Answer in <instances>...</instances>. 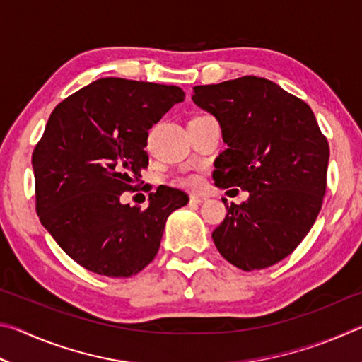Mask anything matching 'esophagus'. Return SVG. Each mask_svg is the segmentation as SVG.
Segmentation results:
<instances>
[{"label":"esophagus","instance_id":"obj_1","mask_svg":"<svg viewBox=\"0 0 362 362\" xmlns=\"http://www.w3.org/2000/svg\"><path fill=\"white\" fill-rule=\"evenodd\" d=\"M207 201V196L204 194H192L189 196V203L192 204H203Z\"/></svg>","mask_w":362,"mask_h":362}]
</instances>
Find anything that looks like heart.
I'll use <instances>...</instances> for the list:
<instances>
[{"mask_svg": "<svg viewBox=\"0 0 362 362\" xmlns=\"http://www.w3.org/2000/svg\"><path fill=\"white\" fill-rule=\"evenodd\" d=\"M177 183H179V185H182V187L194 188V187H198V185H199V183H201V179H199V175H194V174H192V175L180 177V179L177 180Z\"/></svg>", "mask_w": 362, "mask_h": 362, "instance_id": "heart-1", "label": "heart"}]
</instances>
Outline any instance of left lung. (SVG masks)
I'll return each mask as SVG.
<instances>
[{"label":"left lung","instance_id":"8db88e82","mask_svg":"<svg viewBox=\"0 0 362 362\" xmlns=\"http://www.w3.org/2000/svg\"><path fill=\"white\" fill-rule=\"evenodd\" d=\"M193 93L228 146L216 159V187L249 192L240 206L222 199L228 212L212 240L244 272L272 267L293 252L321 211L327 140L311 108L269 79L243 76Z\"/></svg>","mask_w":362,"mask_h":362}]
</instances>
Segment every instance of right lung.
Wrapping results in <instances>:
<instances>
[{
    "label": "right lung",
    "instance_id": "add662e5",
    "mask_svg": "<svg viewBox=\"0 0 362 362\" xmlns=\"http://www.w3.org/2000/svg\"><path fill=\"white\" fill-rule=\"evenodd\" d=\"M185 93L177 86L100 78L60 102L32 156L36 212L73 260L129 278L155 259L168 217L188 203L177 188L150 193L148 207L122 204L148 166V129Z\"/></svg>",
    "mask_w": 362,
    "mask_h": 362
}]
</instances>
